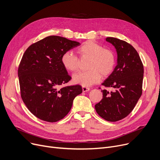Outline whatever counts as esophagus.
<instances>
[{"instance_id": "obj_1", "label": "esophagus", "mask_w": 160, "mask_h": 160, "mask_svg": "<svg viewBox=\"0 0 160 160\" xmlns=\"http://www.w3.org/2000/svg\"><path fill=\"white\" fill-rule=\"evenodd\" d=\"M82 92H87V91L90 90V88L87 87H84V86L82 87Z\"/></svg>"}]
</instances>
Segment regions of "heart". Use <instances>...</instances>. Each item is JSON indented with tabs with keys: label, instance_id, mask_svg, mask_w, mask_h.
Masks as SVG:
<instances>
[{
	"label": "heart",
	"instance_id": "heart-1",
	"mask_svg": "<svg viewBox=\"0 0 160 160\" xmlns=\"http://www.w3.org/2000/svg\"><path fill=\"white\" fill-rule=\"evenodd\" d=\"M81 58H90L85 72H79L73 75L74 82L89 87L100 81L103 77L112 73L116 64V55L112 50L105 49L103 45L92 41L82 43L78 49ZM63 66L68 71L76 72L79 67V59L71 51H66L61 57Z\"/></svg>",
	"mask_w": 160,
	"mask_h": 160
}]
</instances>
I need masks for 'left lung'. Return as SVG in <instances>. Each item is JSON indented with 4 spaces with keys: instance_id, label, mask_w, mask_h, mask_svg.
I'll use <instances>...</instances> for the list:
<instances>
[{
    "instance_id": "1",
    "label": "left lung",
    "mask_w": 160,
    "mask_h": 160,
    "mask_svg": "<svg viewBox=\"0 0 160 160\" xmlns=\"http://www.w3.org/2000/svg\"><path fill=\"white\" fill-rule=\"evenodd\" d=\"M117 52V65L102 83L111 87L109 92L102 90L103 98L95 105L97 113L109 122H117L126 117L134 109L142 94L144 68L138 51L130 43L116 38L108 37Z\"/></svg>"
}]
</instances>
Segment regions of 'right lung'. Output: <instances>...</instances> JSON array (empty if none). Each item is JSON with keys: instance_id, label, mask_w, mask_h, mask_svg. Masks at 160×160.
Listing matches in <instances>:
<instances>
[{"instance_id": "1", "label": "right lung", "mask_w": 160, "mask_h": 160, "mask_svg": "<svg viewBox=\"0 0 160 160\" xmlns=\"http://www.w3.org/2000/svg\"><path fill=\"white\" fill-rule=\"evenodd\" d=\"M78 42L49 36L27 48L18 68L21 96L28 109L42 120L55 122L70 111L81 86L60 87L71 77L61 62L64 53L79 46Z\"/></svg>"}]
</instances>
